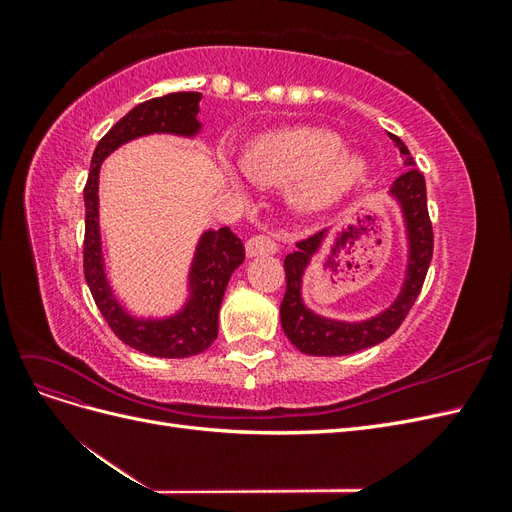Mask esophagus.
Returning <instances> with one entry per match:
<instances>
[{
	"mask_svg": "<svg viewBox=\"0 0 512 512\" xmlns=\"http://www.w3.org/2000/svg\"><path fill=\"white\" fill-rule=\"evenodd\" d=\"M277 252V243L267 235H254L245 241V254L254 256H271Z\"/></svg>",
	"mask_w": 512,
	"mask_h": 512,
	"instance_id": "34e87169",
	"label": "esophagus"
}]
</instances>
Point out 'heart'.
Returning a JSON list of instances; mask_svg holds the SVG:
<instances>
[{
  "label": "heart",
  "mask_w": 512,
  "mask_h": 512,
  "mask_svg": "<svg viewBox=\"0 0 512 512\" xmlns=\"http://www.w3.org/2000/svg\"><path fill=\"white\" fill-rule=\"evenodd\" d=\"M245 175L267 185L294 183V205L322 211L350 192L365 177L367 164L354 153H342V138L327 130L299 128L260 136L243 156ZM230 185L239 188L237 170L226 168Z\"/></svg>",
  "instance_id": "heart-1"
}]
</instances>
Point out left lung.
Masks as SVG:
<instances>
[{
    "label": "left lung",
    "mask_w": 512,
    "mask_h": 512,
    "mask_svg": "<svg viewBox=\"0 0 512 512\" xmlns=\"http://www.w3.org/2000/svg\"><path fill=\"white\" fill-rule=\"evenodd\" d=\"M389 136L408 168L393 181L389 190V194L399 203L406 224L408 265L404 284H401L397 299L374 318H367L361 322H344L314 314L312 309L303 303L301 286L305 269L309 267L314 254L320 250L324 232L299 241L297 252H292L284 258L286 294L280 307V318L282 329L292 342V346L305 354L344 356L384 342L386 337H391L399 329V324L404 322L410 307L418 297V292L423 288L433 254V230L427 213L425 177L421 175V170L414 168V160L408 147L401 143V138L395 134Z\"/></svg>",
    "instance_id": "obj_1"
}]
</instances>
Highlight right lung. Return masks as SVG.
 Masks as SVG:
<instances>
[{
    "label": "right lung",
    "instance_id": "add662e5",
    "mask_svg": "<svg viewBox=\"0 0 512 512\" xmlns=\"http://www.w3.org/2000/svg\"><path fill=\"white\" fill-rule=\"evenodd\" d=\"M198 91H177L162 98H153L134 106L121 117L98 143L91 158L89 177L85 185V245L83 269L100 314L108 327L130 348L160 359H185L205 352L218 337V314L224 290L245 250L241 239L228 226L220 230H205L200 237L188 275L190 297L177 314L166 318H136L123 307L106 280L100 222H98V179L100 166L111 153L134 138L149 134L196 136L198 121Z\"/></svg>",
    "mask_w": 512,
    "mask_h": 512
}]
</instances>
